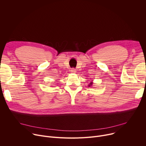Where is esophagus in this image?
I'll list each match as a JSON object with an SVG mask.
<instances>
[{"label":"esophagus","mask_w":146,"mask_h":146,"mask_svg":"<svg viewBox=\"0 0 146 146\" xmlns=\"http://www.w3.org/2000/svg\"><path fill=\"white\" fill-rule=\"evenodd\" d=\"M71 73H76V70H75L74 68H72V69H71Z\"/></svg>","instance_id":"obj_1"}]
</instances>
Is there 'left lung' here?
I'll return each instance as SVG.
<instances>
[{
  "label": "left lung",
  "mask_w": 146,
  "mask_h": 146,
  "mask_svg": "<svg viewBox=\"0 0 146 146\" xmlns=\"http://www.w3.org/2000/svg\"><path fill=\"white\" fill-rule=\"evenodd\" d=\"M93 84V82L92 81V82H90V84L88 85V86H89V87H91V86H92Z\"/></svg>",
  "instance_id": "1"
}]
</instances>
